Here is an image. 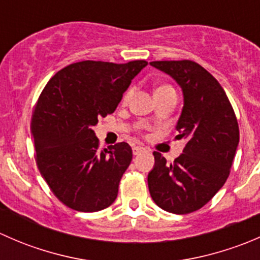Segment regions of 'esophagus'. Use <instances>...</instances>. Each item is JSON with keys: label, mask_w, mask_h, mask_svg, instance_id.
I'll use <instances>...</instances> for the list:
<instances>
[{"label": "esophagus", "mask_w": 260, "mask_h": 260, "mask_svg": "<svg viewBox=\"0 0 260 260\" xmlns=\"http://www.w3.org/2000/svg\"><path fill=\"white\" fill-rule=\"evenodd\" d=\"M146 148L143 146H135L133 147V154H140L142 152H145Z\"/></svg>", "instance_id": "esophagus-1"}]
</instances>
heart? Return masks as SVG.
Masks as SVG:
<instances>
[{
  "label": "heart",
  "mask_w": 260,
  "mask_h": 260,
  "mask_svg": "<svg viewBox=\"0 0 260 260\" xmlns=\"http://www.w3.org/2000/svg\"><path fill=\"white\" fill-rule=\"evenodd\" d=\"M166 89H172V88L170 85H161V86H158V88H157L156 91L166 90ZM132 94H133V86H131V88H128L127 90H125L124 95H123V103H127V102L131 99V96H132Z\"/></svg>",
  "instance_id": "heart-1"
}]
</instances>
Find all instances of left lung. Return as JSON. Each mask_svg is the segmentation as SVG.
<instances>
[{
    "label": "left lung",
    "instance_id": "1",
    "mask_svg": "<svg viewBox=\"0 0 260 260\" xmlns=\"http://www.w3.org/2000/svg\"><path fill=\"white\" fill-rule=\"evenodd\" d=\"M171 75L183 93L177 138H185L182 153L167 164L154 151L148 174L151 198L164 210L190 214L209 203L229 177L239 125L234 109L219 81L191 60L149 62Z\"/></svg>",
    "mask_w": 260,
    "mask_h": 260
}]
</instances>
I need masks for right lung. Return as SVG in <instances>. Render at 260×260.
I'll list each match as a JSON object with an SVG mask.
<instances>
[{
	"label": "right lung",
	"instance_id": "obj_1",
	"mask_svg": "<svg viewBox=\"0 0 260 260\" xmlns=\"http://www.w3.org/2000/svg\"><path fill=\"white\" fill-rule=\"evenodd\" d=\"M146 65L145 60L74 62L57 72L41 91L31 119L36 164L50 190L68 208L94 212L114 203L132 148L120 142L101 151L91 127L98 118L113 113Z\"/></svg>",
	"mask_w": 260,
	"mask_h": 260
}]
</instances>
